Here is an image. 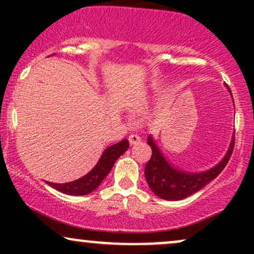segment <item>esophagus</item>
Wrapping results in <instances>:
<instances>
[{
	"label": "esophagus",
	"instance_id": "1",
	"mask_svg": "<svg viewBox=\"0 0 254 254\" xmlns=\"http://www.w3.org/2000/svg\"><path fill=\"white\" fill-rule=\"evenodd\" d=\"M129 142L131 145L139 143V142H141V137H139L138 135H136V133H132V135L129 136Z\"/></svg>",
	"mask_w": 254,
	"mask_h": 254
}]
</instances>
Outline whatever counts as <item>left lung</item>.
I'll return each mask as SVG.
<instances>
[{"label": "left lung", "instance_id": "1", "mask_svg": "<svg viewBox=\"0 0 254 254\" xmlns=\"http://www.w3.org/2000/svg\"><path fill=\"white\" fill-rule=\"evenodd\" d=\"M147 143L151 148V157L145 165L144 176L150 190L162 199L180 200L202 190L223 171L234 149V136L223 159L216 166L204 172L184 171L177 167L162 154L151 135L148 136Z\"/></svg>", "mask_w": 254, "mask_h": 254}]
</instances>
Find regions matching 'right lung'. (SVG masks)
Listing matches in <instances>:
<instances>
[{
  "label": "right lung",
  "mask_w": 254,
  "mask_h": 254,
  "mask_svg": "<svg viewBox=\"0 0 254 254\" xmlns=\"http://www.w3.org/2000/svg\"><path fill=\"white\" fill-rule=\"evenodd\" d=\"M127 148H129V141L127 139H123L118 143L110 145L109 148L104 150L103 155L99 159L98 164L94 166V168L90 170V172H88L86 176L70 183L55 184L48 182V184L54 189H56L57 191L65 194H70V196L88 194L103 183V180L112 170L113 165L117 161L118 157L123 155L125 151L127 150Z\"/></svg>",
  "instance_id": "1"
}]
</instances>
